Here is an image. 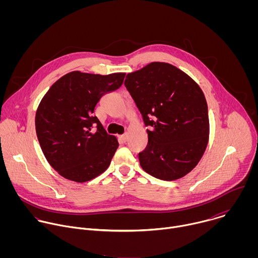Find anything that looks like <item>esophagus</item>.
<instances>
[{"label":"esophagus","mask_w":258,"mask_h":258,"mask_svg":"<svg viewBox=\"0 0 258 258\" xmlns=\"http://www.w3.org/2000/svg\"><path fill=\"white\" fill-rule=\"evenodd\" d=\"M118 140H119L120 142H122V143H125V142H126V140H127V135L125 134V135H121V136H119V137H118Z\"/></svg>","instance_id":"34e87169"}]
</instances>
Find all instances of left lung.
Wrapping results in <instances>:
<instances>
[{
	"mask_svg": "<svg viewBox=\"0 0 258 258\" xmlns=\"http://www.w3.org/2000/svg\"><path fill=\"white\" fill-rule=\"evenodd\" d=\"M124 85L148 134L139 153L142 168L163 180L189 173L202 158L209 139L205 96L187 73L165 62H152L127 73Z\"/></svg>",
	"mask_w": 258,
	"mask_h": 258,
	"instance_id": "left-lung-1",
	"label": "left lung"
}]
</instances>
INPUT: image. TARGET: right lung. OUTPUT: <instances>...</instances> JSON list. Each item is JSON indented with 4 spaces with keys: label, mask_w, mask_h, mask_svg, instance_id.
Segmentation results:
<instances>
[{
    "label": "right lung",
    "mask_w": 258,
    "mask_h": 258,
    "mask_svg": "<svg viewBox=\"0 0 258 258\" xmlns=\"http://www.w3.org/2000/svg\"><path fill=\"white\" fill-rule=\"evenodd\" d=\"M124 77V72L101 76L71 71L41 100L35 113L36 136L47 161L61 176L85 182L110 165L118 141L107 135L93 113L101 97L117 90Z\"/></svg>",
    "instance_id": "right-lung-1"
}]
</instances>
